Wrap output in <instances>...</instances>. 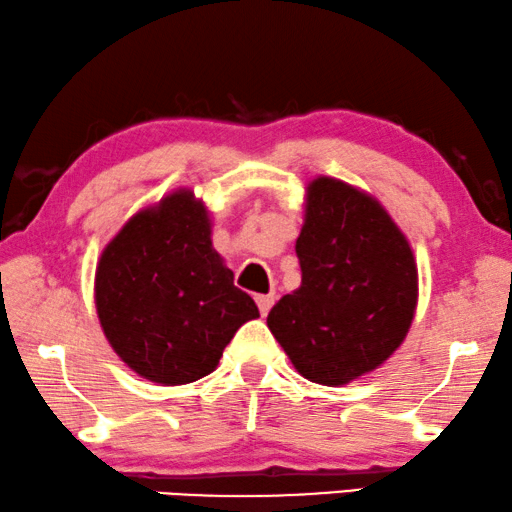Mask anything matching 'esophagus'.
<instances>
[{
  "label": "esophagus",
  "instance_id": "1",
  "mask_svg": "<svg viewBox=\"0 0 512 512\" xmlns=\"http://www.w3.org/2000/svg\"><path fill=\"white\" fill-rule=\"evenodd\" d=\"M255 301H257V306H259V313L266 315V313L271 311V306H273V301H276V297H273V294H257Z\"/></svg>",
  "mask_w": 512,
  "mask_h": 512
}]
</instances>
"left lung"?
I'll return each mask as SVG.
<instances>
[{
  "label": "left lung",
  "instance_id": "left-lung-1",
  "mask_svg": "<svg viewBox=\"0 0 512 512\" xmlns=\"http://www.w3.org/2000/svg\"><path fill=\"white\" fill-rule=\"evenodd\" d=\"M301 287L266 325L301 376L345 385L399 348L417 304V266L385 208L355 187L318 178L297 239Z\"/></svg>",
  "mask_w": 512,
  "mask_h": 512
}]
</instances>
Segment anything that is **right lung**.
Masks as SVG:
<instances>
[{
  "mask_svg": "<svg viewBox=\"0 0 512 512\" xmlns=\"http://www.w3.org/2000/svg\"><path fill=\"white\" fill-rule=\"evenodd\" d=\"M95 301L122 362L162 385H185L218 366L255 301L213 250L211 222L190 190L136 213L106 246Z\"/></svg>",
  "mask_w": 512,
  "mask_h": 512,
  "instance_id": "add662e5",
  "label": "right lung"
}]
</instances>
